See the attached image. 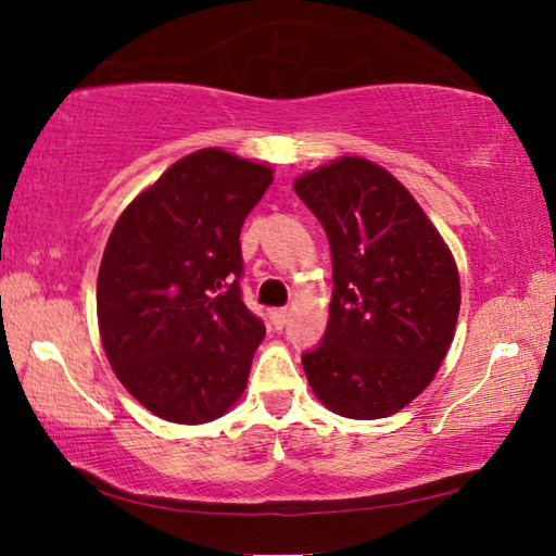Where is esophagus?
Instances as JSON below:
<instances>
[{"instance_id":"34e87169","label":"esophagus","mask_w":556,"mask_h":556,"mask_svg":"<svg viewBox=\"0 0 556 556\" xmlns=\"http://www.w3.org/2000/svg\"><path fill=\"white\" fill-rule=\"evenodd\" d=\"M287 321H289L287 308H275V312H271V324H275L277 331H281V328L287 326Z\"/></svg>"}]
</instances>
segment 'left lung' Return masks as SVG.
I'll return each instance as SVG.
<instances>
[{
	"instance_id": "8db88e82",
	"label": "left lung",
	"mask_w": 556,
	"mask_h": 556,
	"mask_svg": "<svg viewBox=\"0 0 556 556\" xmlns=\"http://www.w3.org/2000/svg\"><path fill=\"white\" fill-rule=\"evenodd\" d=\"M294 191L324 225L333 262L326 333L301 355L308 384L341 417H390L427 388L454 341L456 262L407 188L368 159H338Z\"/></svg>"
}]
</instances>
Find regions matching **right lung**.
I'll return each mask as SVG.
<instances>
[{
	"instance_id": "right-lung-1",
	"label": "right lung",
	"mask_w": 556,
	"mask_h": 556,
	"mask_svg": "<svg viewBox=\"0 0 556 556\" xmlns=\"http://www.w3.org/2000/svg\"><path fill=\"white\" fill-rule=\"evenodd\" d=\"M271 168L223 149L168 166L119 215L98 275V324L112 370L176 425L228 412L265 324L242 301L240 228Z\"/></svg>"
}]
</instances>
